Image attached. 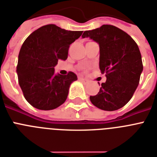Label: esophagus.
I'll use <instances>...</instances> for the list:
<instances>
[{"label": "esophagus", "mask_w": 157, "mask_h": 157, "mask_svg": "<svg viewBox=\"0 0 157 157\" xmlns=\"http://www.w3.org/2000/svg\"><path fill=\"white\" fill-rule=\"evenodd\" d=\"M79 80L81 81V82H83L84 84H87L88 82H89V81H88L87 79L85 78H83V77H79Z\"/></svg>", "instance_id": "obj_1"}]
</instances>
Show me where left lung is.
Returning a JSON list of instances; mask_svg holds the SVG:
<instances>
[{
	"label": "left lung",
	"mask_w": 157,
	"mask_h": 157,
	"mask_svg": "<svg viewBox=\"0 0 157 157\" xmlns=\"http://www.w3.org/2000/svg\"><path fill=\"white\" fill-rule=\"evenodd\" d=\"M82 37H90L99 44V67L106 76L98 94L90 97L91 102L107 111L123 107L138 87L143 71L137 43L129 34L112 25L86 30Z\"/></svg>",
	"instance_id": "1"
}]
</instances>
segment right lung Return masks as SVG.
I'll use <instances>...</instances> for the list:
<instances>
[{
  "instance_id": "right-lung-1",
  "label": "right lung",
  "mask_w": 157,
  "mask_h": 157,
  "mask_svg": "<svg viewBox=\"0 0 157 157\" xmlns=\"http://www.w3.org/2000/svg\"><path fill=\"white\" fill-rule=\"evenodd\" d=\"M82 32L48 24L25 40L19 52L17 73L24 98L34 108L50 110L66 101L70 85L77 76L72 72L56 75L54 67L59 59H67L70 44Z\"/></svg>"
}]
</instances>
